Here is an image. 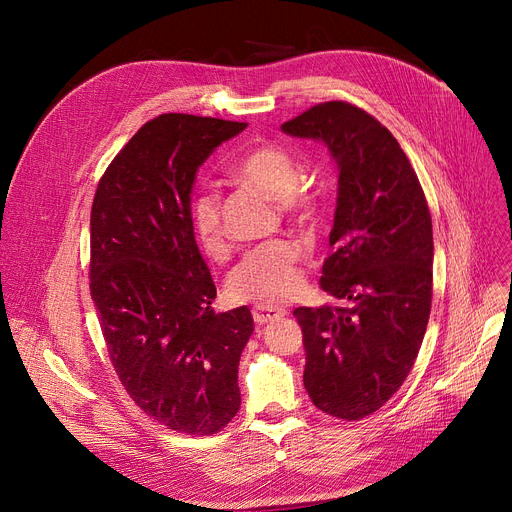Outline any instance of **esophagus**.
Segmentation results:
<instances>
[{
  "label": "esophagus",
  "mask_w": 512,
  "mask_h": 512,
  "mask_svg": "<svg viewBox=\"0 0 512 512\" xmlns=\"http://www.w3.org/2000/svg\"><path fill=\"white\" fill-rule=\"evenodd\" d=\"M284 313H286V309L274 307V305H255V307H253V319H255L257 326L270 324V321L282 317Z\"/></svg>",
  "instance_id": "obj_1"
}]
</instances>
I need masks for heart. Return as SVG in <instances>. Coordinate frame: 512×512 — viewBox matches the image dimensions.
<instances>
[{
	"label": "heart",
	"instance_id": "b5f03b06",
	"mask_svg": "<svg viewBox=\"0 0 512 512\" xmlns=\"http://www.w3.org/2000/svg\"><path fill=\"white\" fill-rule=\"evenodd\" d=\"M232 180L259 188L280 201L282 211L299 226L317 218V197L301 180V164L288 149L274 143H253L242 149L230 168ZM191 230L203 253L220 259L228 253L220 197L201 193L191 205ZM301 247L290 238L267 240L251 249L228 276L230 297L238 301L282 303L303 286Z\"/></svg>",
	"mask_w": 512,
	"mask_h": 512
}]
</instances>
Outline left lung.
<instances>
[{"label": "left lung", "mask_w": 512, "mask_h": 512, "mask_svg": "<svg viewBox=\"0 0 512 512\" xmlns=\"http://www.w3.org/2000/svg\"><path fill=\"white\" fill-rule=\"evenodd\" d=\"M326 143L338 201L319 284L346 305L294 309L303 330V382L313 405L359 421L398 392L432 311V215L392 132L348 101H326L282 124Z\"/></svg>", "instance_id": "left-lung-1"}]
</instances>
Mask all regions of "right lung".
Wrapping results in <instances>:
<instances>
[{
  "instance_id": "obj_1",
  "label": "right lung",
  "mask_w": 512,
  "mask_h": 512,
  "mask_svg": "<svg viewBox=\"0 0 512 512\" xmlns=\"http://www.w3.org/2000/svg\"><path fill=\"white\" fill-rule=\"evenodd\" d=\"M245 122L161 114L103 172L91 207L89 288L118 378L157 423L218 434L240 409L247 307L215 313V284L191 230L199 166Z\"/></svg>"
}]
</instances>
